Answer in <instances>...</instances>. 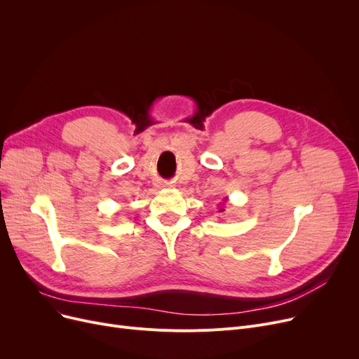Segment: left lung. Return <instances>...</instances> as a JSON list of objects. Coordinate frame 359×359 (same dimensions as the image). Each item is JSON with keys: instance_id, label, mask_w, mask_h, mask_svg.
<instances>
[{"instance_id": "1", "label": "left lung", "mask_w": 359, "mask_h": 359, "mask_svg": "<svg viewBox=\"0 0 359 359\" xmlns=\"http://www.w3.org/2000/svg\"><path fill=\"white\" fill-rule=\"evenodd\" d=\"M224 202H227V198L224 199ZM224 205H225V203H221V205H219V211H218V212H224V211H225V210H224Z\"/></svg>"}]
</instances>
